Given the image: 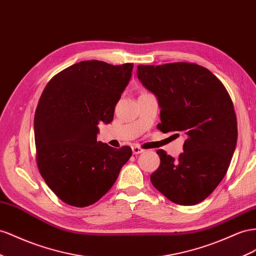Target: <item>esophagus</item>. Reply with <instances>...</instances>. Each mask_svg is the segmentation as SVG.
<instances>
[{"instance_id": "esophagus-1", "label": "esophagus", "mask_w": 256, "mask_h": 256, "mask_svg": "<svg viewBox=\"0 0 256 256\" xmlns=\"http://www.w3.org/2000/svg\"><path fill=\"white\" fill-rule=\"evenodd\" d=\"M132 152H134V155H136V154H141V153H143L144 150H143V148H141L140 146H138V145H134V146H132Z\"/></svg>"}]
</instances>
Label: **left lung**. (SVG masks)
Masks as SVG:
<instances>
[{
    "mask_svg": "<svg viewBox=\"0 0 256 256\" xmlns=\"http://www.w3.org/2000/svg\"><path fill=\"white\" fill-rule=\"evenodd\" d=\"M136 75L160 102L162 132H183L178 158L158 150L150 182L170 202H202L225 176L236 148L237 117L228 92L208 68L188 62L138 66Z\"/></svg>",
    "mask_w": 256,
    "mask_h": 256,
    "instance_id": "1",
    "label": "left lung"
}]
</instances>
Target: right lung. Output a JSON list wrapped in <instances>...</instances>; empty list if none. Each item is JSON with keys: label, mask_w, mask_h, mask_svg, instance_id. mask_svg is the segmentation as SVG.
Returning <instances> with one entry per match:
<instances>
[{"label": "right lung", "mask_w": 256, "mask_h": 256, "mask_svg": "<svg viewBox=\"0 0 256 256\" xmlns=\"http://www.w3.org/2000/svg\"><path fill=\"white\" fill-rule=\"evenodd\" d=\"M132 64L80 61L48 82L34 115L36 164L62 202L82 208L104 196L132 155L96 141L98 125L113 120Z\"/></svg>", "instance_id": "add662e5"}]
</instances>
